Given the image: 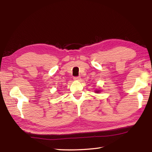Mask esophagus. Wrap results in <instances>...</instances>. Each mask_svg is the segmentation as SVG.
<instances>
[{
  "mask_svg": "<svg viewBox=\"0 0 152 152\" xmlns=\"http://www.w3.org/2000/svg\"><path fill=\"white\" fill-rule=\"evenodd\" d=\"M73 79L74 80L78 81V80H80V76H74Z\"/></svg>",
  "mask_w": 152,
  "mask_h": 152,
  "instance_id": "34e87169",
  "label": "esophagus"
}]
</instances>
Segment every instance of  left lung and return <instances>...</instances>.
<instances>
[{
	"label": "left lung",
	"instance_id": "1",
	"mask_svg": "<svg viewBox=\"0 0 152 152\" xmlns=\"http://www.w3.org/2000/svg\"><path fill=\"white\" fill-rule=\"evenodd\" d=\"M96 93H98V92H99V91H96Z\"/></svg>",
	"mask_w": 152,
	"mask_h": 152
}]
</instances>
